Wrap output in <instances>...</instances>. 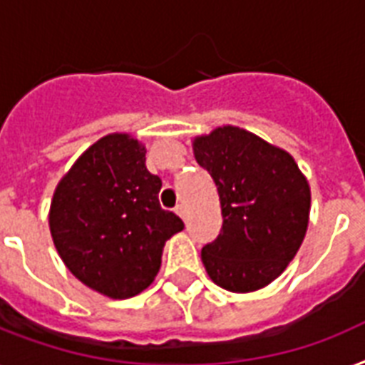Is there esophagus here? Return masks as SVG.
<instances>
[{
  "label": "esophagus",
  "instance_id": "1",
  "mask_svg": "<svg viewBox=\"0 0 365 365\" xmlns=\"http://www.w3.org/2000/svg\"><path fill=\"white\" fill-rule=\"evenodd\" d=\"M174 212H176L178 216L182 217V220H185V208H183V206H182V205H178V206H176V208H174Z\"/></svg>",
  "mask_w": 365,
  "mask_h": 365
}]
</instances>
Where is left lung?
I'll return each instance as SVG.
<instances>
[{"mask_svg": "<svg viewBox=\"0 0 365 365\" xmlns=\"http://www.w3.org/2000/svg\"><path fill=\"white\" fill-rule=\"evenodd\" d=\"M193 155L216 183L223 216L222 233L200 252L208 277L233 294L265 288L305 239V174L288 151L233 125L193 138Z\"/></svg>", "mask_w": 365, "mask_h": 365, "instance_id": "1", "label": "left lung"}]
</instances>
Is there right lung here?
I'll return each mask as SVG.
<instances>
[{
	"label": "right lung",
	"mask_w": 365,
	"mask_h": 365,
	"mask_svg": "<svg viewBox=\"0 0 365 365\" xmlns=\"http://www.w3.org/2000/svg\"><path fill=\"white\" fill-rule=\"evenodd\" d=\"M159 176L145 166V145L125 132L100 138L54 189L48 229L77 280L111 299L148 288L165 242L183 229L159 205Z\"/></svg>",
	"instance_id": "obj_1"
}]
</instances>
